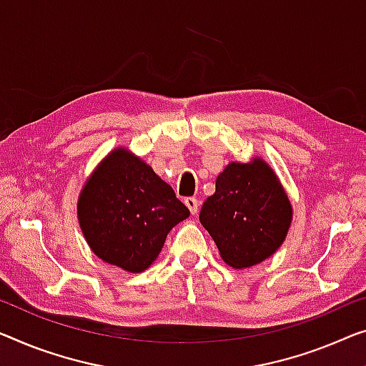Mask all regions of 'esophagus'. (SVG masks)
Returning a JSON list of instances; mask_svg holds the SVG:
<instances>
[{"label":"esophagus","instance_id":"esophagus-1","mask_svg":"<svg viewBox=\"0 0 366 366\" xmlns=\"http://www.w3.org/2000/svg\"><path fill=\"white\" fill-rule=\"evenodd\" d=\"M184 202H185V205L189 207L190 214H192V215L197 214V212H199V200L197 199H195V197H187Z\"/></svg>","mask_w":366,"mask_h":366}]
</instances>
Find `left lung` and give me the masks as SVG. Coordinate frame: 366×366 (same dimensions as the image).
<instances>
[{
	"mask_svg": "<svg viewBox=\"0 0 366 366\" xmlns=\"http://www.w3.org/2000/svg\"><path fill=\"white\" fill-rule=\"evenodd\" d=\"M291 217L287 195L261 159L228 164L199 215L232 268H249L274 253L285 242Z\"/></svg>",
	"mask_w": 366,
	"mask_h": 366,
	"instance_id": "left-lung-1",
	"label": "left lung"
}]
</instances>
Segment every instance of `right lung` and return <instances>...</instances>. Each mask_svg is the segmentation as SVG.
I'll list each match as a JSON object with an SVG mask.
<instances>
[{"mask_svg": "<svg viewBox=\"0 0 366 366\" xmlns=\"http://www.w3.org/2000/svg\"><path fill=\"white\" fill-rule=\"evenodd\" d=\"M189 215L171 185L124 149L98 166L79 199V222L92 252L129 272L148 268L167 233Z\"/></svg>", "mask_w": 366, "mask_h": 366, "instance_id": "add662e5", "label": "right lung"}]
</instances>
